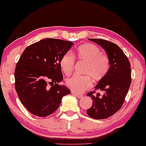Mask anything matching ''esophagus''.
Segmentation results:
<instances>
[{
  "instance_id": "34e87169",
  "label": "esophagus",
  "mask_w": 146,
  "mask_h": 146,
  "mask_svg": "<svg viewBox=\"0 0 146 146\" xmlns=\"http://www.w3.org/2000/svg\"><path fill=\"white\" fill-rule=\"evenodd\" d=\"M73 94H74L75 96H76L77 97H78V98H80L83 97V95H82V94H78V93H76V92H73Z\"/></svg>"
}]
</instances>
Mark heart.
Wrapping results in <instances>:
<instances>
[{"label": "heart", "mask_w": 146, "mask_h": 146, "mask_svg": "<svg viewBox=\"0 0 146 146\" xmlns=\"http://www.w3.org/2000/svg\"><path fill=\"white\" fill-rule=\"evenodd\" d=\"M76 59L85 62L83 74L86 76H73L66 80L68 88L76 92H83L92 86L94 82L101 80L107 74L110 68V61L107 55L102 54L101 50L91 43L80 45L72 54ZM75 60L70 54L62 56L60 65L64 74L70 75L73 72Z\"/></svg>", "instance_id": "b5f03b06"}]
</instances>
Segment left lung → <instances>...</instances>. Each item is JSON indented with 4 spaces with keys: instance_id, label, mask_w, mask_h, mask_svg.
<instances>
[{
    "instance_id": "8db88e82",
    "label": "left lung",
    "mask_w": 146,
    "mask_h": 146,
    "mask_svg": "<svg viewBox=\"0 0 146 146\" xmlns=\"http://www.w3.org/2000/svg\"><path fill=\"white\" fill-rule=\"evenodd\" d=\"M101 45L110 61L107 74L98 82L95 90L103 92V96L94 91L87 94L92 99V105L87 109V114L95 119H103L117 113L123 104L131 82L130 62L118 45L101 39H88Z\"/></svg>"
}]
</instances>
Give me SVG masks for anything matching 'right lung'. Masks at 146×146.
Here are the masks:
<instances>
[{
	"label": "right lung",
	"instance_id": "right-lung-1",
	"mask_svg": "<svg viewBox=\"0 0 146 146\" xmlns=\"http://www.w3.org/2000/svg\"><path fill=\"white\" fill-rule=\"evenodd\" d=\"M71 41L47 38L28 46L15 71V89L24 107L33 115L47 117L56 111L64 96L70 93L58 83L63 80L60 62ZM49 82L52 87L46 86Z\"/></svg>",
	"mask_w": 146,
	"mask_h": 146
}]
</instances>
